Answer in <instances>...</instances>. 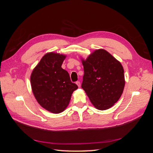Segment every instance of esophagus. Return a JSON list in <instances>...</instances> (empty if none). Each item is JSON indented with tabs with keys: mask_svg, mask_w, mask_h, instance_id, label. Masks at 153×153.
Instances as JSON below:
<instances>
[{
	"mask_svg": "<svg viewBox=\"0 0 153 153\" xmlns=\"http://www.w3.org/2000/svg\"><path fill=\"white\" fill-rule=\"evenodd\" d=\"M76 85H78V87H80V81H77V82H76Z\"/></svg>",
	"mask_w": 153,
	"mask_h": 153,
	"instance_id": "obj_1",
	"label": "esophagus"
}]
</instances>
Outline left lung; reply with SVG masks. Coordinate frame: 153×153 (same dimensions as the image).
Here are the masks:
<instances>
[{"instance_id":"obj_1","label":"left lung","mask_w":153,"mask_h":153,"mask_svg":"<svg viewBox=\"0 0 153 153\" xmlns=\"http://www.w3.org/2000/svg\"><path fill=\"white\" fill-rule=\"evenodd\" d=\"M82 88L91 102L101 110L117 102L124 90L125 81L121 64L107 51L97 50L84 61Z\"/></svg>"}]
</instances>
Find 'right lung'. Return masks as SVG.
Instances as JSON below:
<instances>
[{
  "mask_svg": "<svg viewBox=\"0 0 153 153\" xmlns=\"http://www.w3.org/2000/svg\"><path fill=\"white\" fill-rule=\"evenodd\" d=\"M66 55L53 52L45 54L32 71V90L39 104L54 114L67 107L78 86L71 82L69 73L61 68Z\"/></svg>",
  "mask_w": 153,
  "mask_h": 153,
  "instance_id": "right-lung-1",
  "label": "right lung"
}]
</instances>
